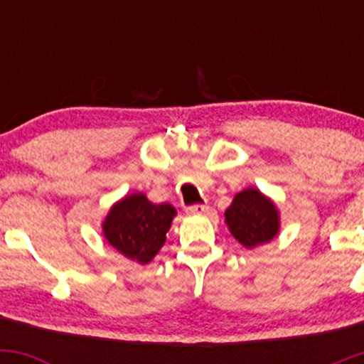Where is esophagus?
I'll list each match as a JSON object with an SVG mask.
<instances>
[{
	"label": "esophagus",
	"mask_w": 364,
	"mask_h": 364,
	"mask_svg": "<svg viewBox=\"0 0 364 364\" xmlns=\"http://www.w3.org/2000/svg\"><path fill=\"white\" fill-rule=\"evenodd\" d=\"M208 210V205L205 203H193V205L186 207V214H205Z\"/></svg>",
	"instance_id": "34e87169"
}]
</instances>
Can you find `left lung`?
I'll return each mask as SVG.
<instances>
[{
  "mask_svg": "<svg viewBox=\"0 0 364 364\" xmlns=\"http://www.w3.org/2000/svg\"><path fill=\"white\" fill-rule=\"evenodd\" d=\"M225 224L231 235L246 248L270 241L279 231L277 208L255 188L237 193L225 210Z\"/></svg>",
  "mask_w": 364,
  "mask_h": 364,
  "instance_id": "1",
  "label": "left lung"
}]
</instances>
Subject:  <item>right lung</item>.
Returning a JSON list of instances; mask_svg holds the SVG:
<instances>
[{
	"instance_id": "obj_1",
	"label": "right lung",
	"mask_w": 364,
	"mask_h": 364,
	"mask_svg": "<svg viewBox=\"0 0 364 364\" xmlns=\"http://www.w3.org/2000/svg\"><path fill=\"white\" fill-rule=\"evenodd\" d=\"M176 208L152 203L147 196L133 193L116 203L104 220V236L124 257L149 263L166 241Z\"/></svg>"
}]
</instances>
